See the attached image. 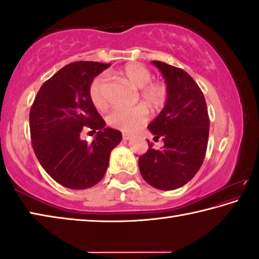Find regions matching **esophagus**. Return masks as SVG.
<instances>
[{
  "instance_id": "34e87169",
  "label": "esophagus",
  "mask_w": 259,
  "mask_h": 259,
  "mask_svg": "<svg viewBox=\"0 0 259 259\" xmlns=\"http://www.w3.org/2000/svg\"><path fill=\"white\" fill-rule=\"evenodd\" d=\"M133 136H131L130 134H122V138H123V140H129Z\"/></svg>"
}]
</instances>
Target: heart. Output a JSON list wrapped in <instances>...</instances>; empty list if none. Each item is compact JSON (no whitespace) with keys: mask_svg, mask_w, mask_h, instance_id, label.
I'll return each instance as SVG.
<instances>
[{"mask_svg":"<svg viewBox=\"0 0 259 259\" xmlns=\"http://www.w3.org/2000/svg\"><path fill=\"white\" fill-rule=\"evenodd\" d=\"M121 75L124 80L140 90L143 102L151 107H161L166 99L165 87L159 82H151L152 74L140 64H128L122 68ZM89 97L94 106L103 111L107 107L106 77L103 74L96 76L90 83ZM147 120L146 109L142 106L133 108H116L107 116L108 124L125 133L139 129Z\"/></svg>","mask_w":259,"mask_h":259,"instance_id":"b5f03b06","label":"heart"}]
</instances>
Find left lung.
I'll return each instance as SVG.
<instances>
[{"instance_id":"8db88e82","label":"left lung","mask_w":259,"mask_h":259,"mask_svg":"<svg viewBox=\"0 0 259 259\" xmlns=\"http://www.w3.org/2000/svg\"><path fill=\"white\" fill-rule=\"evenodd\" d=\"M166 84L164 107L147 125L163 147L148 151L138 160L145 182L161 191L176 190L195 176L202 165L209 137V116L202 91L190 74L153 60Z\"/></svg>"}]
</instances>
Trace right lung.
Segmentation results:
<instances>
[{
    "label": "right lung",
    "instance_id": "1",
    "mask_svg": "<svg viewBox=\"0 0 259 259\" xmlns=\"http://www.w3.org/2000/svg\"><path fill=\"white\" fill-rule=\"evenodd\" d=\"M109 66L96 61L66 65L43 83L30 107L35 155L52 179L72 190L102 181L111 152L122 140L121 131L105 126L89 97L91 81ZM85 126L98 130L91 143L79 137Z\"/></svg>",
    "mask_w": 259,
    "mask_h": 259
}]
</instances>
